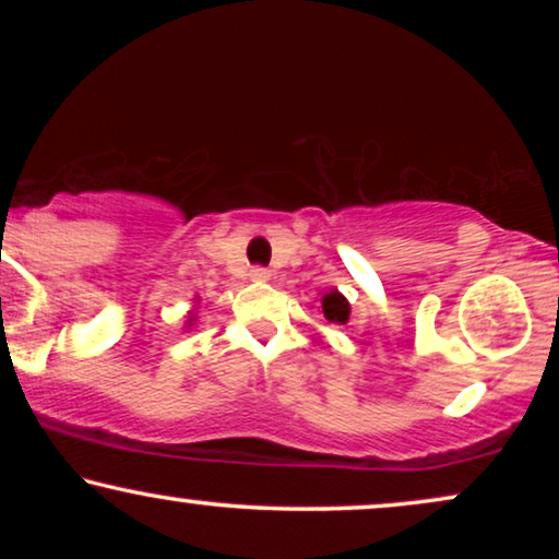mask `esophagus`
Listing matches in <instances>:
<instances>
[{"instance_id": "esophagus-1", "label": "esophagus", "mask_w": 559, "mask_h": 559, "mask_svg": "<svg viewBox=\"0 0 559 559\" xmlns=\"http://www.w3.org/2000/svg\"><path fill=\"white\" fill-rule=\"evenodd\" d=\"M249 277L254 282H266V280H272V272L266 270V266H251Z\"/></svg>"}]
</instances>
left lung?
Listing matches in <instances>:
<instances>
[{"mask_svg":"<svg viewBox=\"0 0 559 559\" xmlns=\"http://www.w3.org/2000/svg\"><path fill=\"white\" fill-rule=\"evenodd\" d=\"M320 308H323V316L325 320H331V323H346L350 312L346 297H343L338 289H331V293L320 297Z\"/></svg>","mask_w":559,"mask_h":559,"instance_id":"1","label":"left lung"}]
</instances>
